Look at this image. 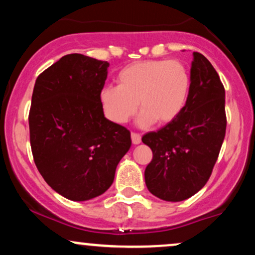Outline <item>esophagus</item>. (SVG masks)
Instances as JSON below:
<instances>
[{"label": "esophagus", "mask_w": 255, "mask_h": 255, "mask_svg": "<svg viewBox=\"0 0 255 255\" xmlns=\"http://www.w3.org/2000/svg\"><path fill=\"white\" fill-rule=\"evenodd\" d=\"M131 142H133L134 145H137L141 142V135L140 134H136V133H131Z\"/></svg>", "instance_id": "34e87169"}]
</instances>
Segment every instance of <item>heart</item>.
Instances as JSON below:
<instances>
[{"label":"heart","instance_id":"heart-1","mask_svg":"<svg viewBox=\"0 0 255 255\" xmlns=\"http://www.w3.org/2000/svg\"><path fill=\"white\" fill-rule=\"evenodd\" d=\"M118 86H104L99 102L111 122L124 125L141 109L139 125H166L182 113L191 91V75L175 60H145L119 72Z\"/></svg>","mask_w":255,"mask_h":255}]
</instances>
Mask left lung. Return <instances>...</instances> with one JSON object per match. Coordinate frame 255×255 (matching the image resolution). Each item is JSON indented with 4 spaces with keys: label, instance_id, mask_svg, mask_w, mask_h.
Returning a JSON list of instances; mask_svg holds the SVG:
<instances>
[{
    "label": "left lung",
    "instance_id": "8db88e82",
    "mask_svg": "<svg viewBox=\"0 0 255 255\" xmlns=\"http://www.w3.org/2000/svg\"><path fill=\"white\" fill-rule=\"evenodd\" d=\"M225 91L204 55L193 52L191 91L182 113L157 131L142 136L153 157L145 183L154 197L186 200L211 176L225 136Z\"/></svg>",
    "mask_w": 255,
    "mask_h": 255
}]
</instances>
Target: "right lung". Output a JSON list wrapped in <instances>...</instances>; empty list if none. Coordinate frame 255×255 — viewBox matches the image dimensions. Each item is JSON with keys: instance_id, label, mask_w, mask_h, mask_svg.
<instances>
[{"instance_id": "add662e5", "label": "right lung", "mask_w": 255, "mask_h": 255, "mask_svg": "<svg viewBox=\"0 0 255 255\" xmlns=\"http://www.w3.org/2000/svg\"><path fill=\"white\" fill-rule=\"evenodd\" d=\"M107 61L69 54L34 84L28 125L32 154L45 182L73 201L99 197L131 145L127 128L104 116L99 92Z\"/></svg>"}]
</instances>
